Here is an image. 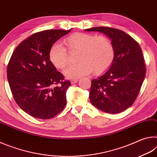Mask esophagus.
<instances>
[{
  "mask_svg": "<svg viewBox=\"0 0 157 157\" xmlns=\"http://www.w3.org/2000/svg\"><path fill=\"white\" fill-rule=\"evenodd\" d=\"M78 79H71V84H75V83H76V82H78Z\"/></svg>",
  "mask_w": 157,
  "mask_h": 157,
  "instance_id": "1",
  "label": "esophagus"
}]
</instances>
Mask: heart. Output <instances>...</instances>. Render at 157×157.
<instances>
[{
    "label": "heart",
    "instance_id": "heart-1",
    "mask_svg": "<svg viewBox=\"0 0 157 157\" xmlns=\"http://www.w3.org/2000/svg\"><path fill=\"white\" fill-rule=\"evenodd\" d=\"M64 44L69 51L78 50L76 60L79 62L64 71V75L68 78H80L91 71L95 75H100L108 70L113 62V47L104 36L76 33L66 37ZM49 59L57 68L63 69L69 62L67 50L62 44L55 43L50 49Z\"/></svg>",
    "mask_w": 157,
    "mask_h": 157
}]
</instances>
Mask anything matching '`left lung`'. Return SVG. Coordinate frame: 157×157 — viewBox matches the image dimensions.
I'll use <instances>...</instances> for the list:
<instances>
[{
	"instance_id": "left-lung-1",
	"label": "left lung",
	"mask_w": 157,
	"mask_h": 157,
	"mask_svg": "<svg viewBox=\"0 0 157 157\" xmlns=\"http://www.w3.org/2000/svg\"><path fill=\"white\" fill-rule=\"evenodd\" d=\"M85 30L109 37L115 53L107 72L92 79L90 101L106 113H121L134 102L144 81L146 67L142 50L131 36L118 29L95 27Z\"/></svg>"
}]
</instances>
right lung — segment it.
Instances as JSON below:
<instances>
[{
  "label": "right lung",
  "instance_id": "1",
  "mask_svg": "<svg viewBox=\"0 0 157 157\" xmlns=\"http://www.w3.org/2000/svg\"><path fill=\"white\" fill-rule=\"evenodd\" d=\"M71 30H48L32 34L16 48L7 75L16 102L29 115L52 118L66 105L71 82L57 71L49 59L51 46Z\"/></svg>",
  "mask_w": 157,
  "mask_h": 157
}]
</instances>
